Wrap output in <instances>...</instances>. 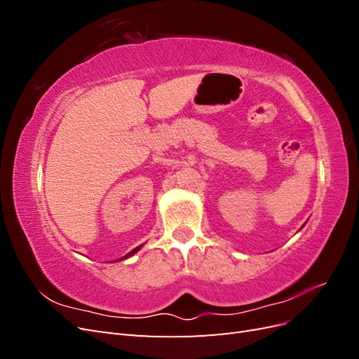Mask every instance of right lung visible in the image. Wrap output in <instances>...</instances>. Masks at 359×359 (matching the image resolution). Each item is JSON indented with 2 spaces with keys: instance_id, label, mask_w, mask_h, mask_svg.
<instances>
[{
  "instance_id": "1",
  "label": "right lung",
  "mask_w": 359,
  "mask_h": 359,
  "mask_svg": "<svg viewBox=\"0 0 359 359\" xmlns=\"http://www.w3.org/2000/svg\"><path fill=\"white\" fill-rule=\"evenodd\" d=\"M139 248H140V245H139V247H136V248H133V250H132V252H130V253H127V255H126L124 257H121V259H127V257H130V256H132V255H135V253L137 252V250H139Z\"/></svg>"
}]
</instances>
